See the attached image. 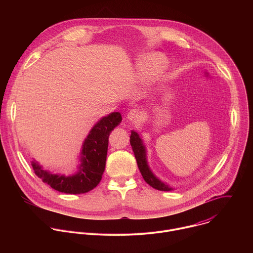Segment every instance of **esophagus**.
Returning <instances> with one entry per match:
<instances>
[{
  "mask_svg": "<svg viewBox=\"0 0 253 253\" xmlns=\"http://www.w3.org/2000/svg\"><path fill=\"white\" fill-rule=\"evenodd\" d=\"M128 119L130 122H137L140 118H141V112L137 109H132L129 113H128Z\"/></svg>",
  "mask_w": 253,
  "mask_h": 253,
  "instance_id": "obj_1",
  "label": "esophagus"
}]
</instances>
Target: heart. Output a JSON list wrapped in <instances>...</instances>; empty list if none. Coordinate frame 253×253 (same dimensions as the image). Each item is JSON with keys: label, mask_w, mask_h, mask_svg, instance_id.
<instances>
[{"label": "heart", "mask_w": 253, "mask_h": 253, "mask_svg": "<svg viewBox=\"0 0 253 253\" xmlns=\"http://www.w3.org/2000/svg\"><path fill=\"white\" fill-rule=\"evenodd\" d=\"M167 62L160 54H152L141 60L139 69L144 76L155 75L165 69Z\"/></svg>", "instance_id": "obj_1"}]
</instances>
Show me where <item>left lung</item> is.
<instances>
[{"label":"left lung","mask_w":253,"mask_h":253,"mask_svg":"<svg viewBox=\"0 0 253 253\" xmlns=\"http://www.w3.org/2000/svg\"><path fill=\"white\" fill-rule=\"evenodd\" d=\"M130 144L132 146L136 161H137V165L138 168L144 178V180L153 188L160 190V191H169L172 190L171 187H169L168 185L164 184L163 182H161L159 179H157L153 173L151 172V170L149 169L148 165H147V161H146V152H145V148H144L143 144H142V140L140 139L139 135L134 132L131 131V136H130Z\"/></svg>","instance_id":"left-lung-1"}]
</instances>
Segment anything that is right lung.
<instances>
[{"label":"right lung","instance_id":"add662e5","mask_svg":"<svg viewBox=\"0 0 253 253\" xmlns=\"http://www.w3.org/2000/svg\"><path fill=\"white\" fill-rule=\"evenodd\" d=\"M121 120V114L113 112L102 118L92 128L83 144L82 163L76 174L71 176L52 174L43 170L38 162L32 161L35 174L44 183L63 193L81 194L94 189L101 181L105 170L109 135Z\"/></svg>","mask_w":253,"mask_h":253}]
</instances>
